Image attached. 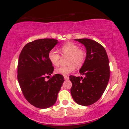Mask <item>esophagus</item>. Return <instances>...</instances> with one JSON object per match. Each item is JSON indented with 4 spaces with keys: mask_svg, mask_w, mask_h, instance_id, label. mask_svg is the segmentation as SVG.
<instances>
[{
    "mask_svg": "<svg viewBox=\"0 0 129 129\" xmlns=\"http://www.w3.org/2000/svg\"><path fill=\"white\" fill-rule=\"evenodd\" d=\"M64 78H65V79H66V80H67V79H69V76H64Z\"/></svg>",
    "mask_w": 129,
    "mask_h": 129,
    "instance_id": "obj_1",
    "label": "esophagus"
}]
</instances>
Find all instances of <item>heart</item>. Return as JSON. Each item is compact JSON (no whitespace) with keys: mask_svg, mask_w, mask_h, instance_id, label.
Masks as SVG:
<instances>
[{"mask_svg":"<svg viewBox=\"0 0 129 129\" xmlns=\"http://www.w3.org/2000/svg\"><path fill=\"white\" fill-rule=\"evenodd\" d=\"M59 51L63 55L69 56L68 63L70 65L57 68L55 70L56 73L65 76L73 72L75 66L78 68L84 64L86 54L84 51L80 50V47L76 44L72 42L67 43L60 47ZM60 57L59 54L56 50H51L48 53V59L53 66H59Z\"/></svg>","mask_w":129,"mask_h":129,"instance_id":"heart-1","label":"heart"}]
</instances>
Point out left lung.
<instances>
[{"instance_id": "obj_1", "label": "left lung", "mask_w": 129, "mask_h": 129, "mask_svg": "<svg viewBox=\"0 0 129 129\" xmlns=\"http://www.w3.org/2000/svg\"><path fill=\"white\" fill-rule=\"evenodd\" d=\"M86 48V57L80 69L85 77L69 76L72 83L70 89L73 99L78 104L88 106L100 100L110 78L109 60L106 50L98 42L90 39H78Z\"/></svg>"}]
</instances>
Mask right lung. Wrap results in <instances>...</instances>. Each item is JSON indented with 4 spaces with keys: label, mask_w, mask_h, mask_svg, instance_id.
Instances as JSON below:
<instances>
[{
    "label": "right lung",
    "mask_w": 129,
    "mask_h": 129,
    "mask_svg": "<svg viewBox=\"0 0 129 129\" xmlns=\"http://www.w3.org/2000/svg\"><path fill=\"white\" fill-rule=\"evenodd\" d=\"M58 43L54 39H41L28 43L19 55L17 79L22 93L29 103L39 109L53 106L64 78L53 73L54 67L48 59V53Z\"/></svg>",
    "instance_id": "add662e5"
}]
</instances>
